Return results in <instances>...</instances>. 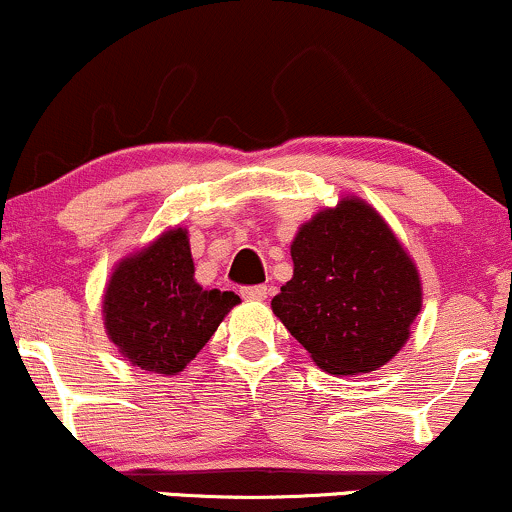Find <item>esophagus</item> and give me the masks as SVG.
<instances>
[{
    "mask_svg": "<svg viewBox=\"0 0 512 512\" xmlns=\"http://www.w3.org/2000/svg\"><path fill=\"white\" fill-rule=\"evenodd\" d=\"M268 287L266 285H256V287H244L242 297L244 299H256V302H263L268 297Z\"/></svg>",
    "mask_w": 512,
    "mask_h": 512,
    "instance_id": "1",
    "label": "esophagus"
}]
</instances>
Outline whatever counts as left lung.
<instances>
[{"label": "left lung", "instance_id": "left-lung-1", "mask_svg": "<svg viewBox=\"0 0 512 512\" xmlns=\"http://www.w3.org/2000/svg\"><path fill=\"white\" fill-rule=\"evenodd\" d=\"M290 254L292 280L270 306L318 369L371 374L405 347L422 311V278L374 206L345 196L318 210Z\"/></svg>", "mask_w": 512, "mask_h": 512}]
</instances>
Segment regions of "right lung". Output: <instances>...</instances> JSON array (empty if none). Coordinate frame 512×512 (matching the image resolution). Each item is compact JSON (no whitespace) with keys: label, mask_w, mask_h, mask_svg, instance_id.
<instances>
[{"label":"right lung","mask_w":512,"mask_h":512,"mask_svg":"<svg viewBox=\"0 0 512 512\" xmlns=\"http://www.w3.org/2000/svg\"><path fill=\"white\" fill-rule=\"evenodd\" d=\"M194 273L186 227H170L112 268L102 323L126 362L150 374H179L239 304L234 292L198 285Z\"/></svg>","instance_id":"right-lung-1"}]
</instances>
